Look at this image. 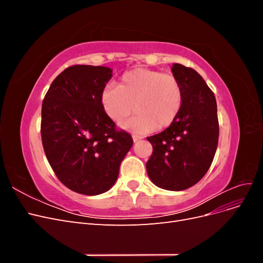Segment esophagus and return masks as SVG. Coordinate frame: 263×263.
Segmentation results:
<instances>
[{"label": "esophagus", "mask_w": 263, "mask_h": 263, "mask_svg": "<svg viewBox=\"0 0 263 263\" xmlns=\"http://www.w3.org/2000/svg\"><path fill=\"white\" fill-rule=\"evenodd\" d=\"M139 139H141V137L140 136H137V135H133V140L136 142V141H138Z\"/></svg>", "instance_id": "esophagus-1"}]
</instances>
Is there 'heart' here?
<instances>
[{
  "mask_svg": "<svg viewBox=\"0 0 263 263\" xmlns=\"http://www.w3.org/2000/svg\"><path fill=\"white\" fill-rule=\"evenodd\" d=\"M101 104L115 123H122L136 110L137 116L122 124L124 127H130L137 133L161 130L179 116L183 90L172 74L137 68L125 72L117 86H106L101 93Z\"/></svg>",
  "mask_w": 263,
  "mask_h": 263,
  "instance_id": "1",
  "label": "heart"
}]
</instances>
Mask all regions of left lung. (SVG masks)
Wrapping results in <instances>:
<instances>
[{
    "instance_id": "1",
    "label": "left lung",
    "mask_w": 263,
    "mask_h": 263,
    "mask_svg": "<svg viewBox=\"0 0 263 263\" xmlns=\"http://www.w3.org/2000/svg\"><path fill=\"white\" fill-rule=\"evenodd\" d=\"M171 70L181 83L183 105L168 128L147 137L154 150L146 168L157 186L183 191L209 171L218 144L219 125L216 99L204 79L180 63H174Z\"/></svg>"
}]
</instances>
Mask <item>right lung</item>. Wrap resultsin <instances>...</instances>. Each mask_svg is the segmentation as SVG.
Instances as JSON below:
<instances>
[{
	"mask_svg": "<svg viewBox=\"0 0 263 263\" xmlns=\"http://www.w3.org/2000/svg\"><path fill=\"white\" fill-rule=\"evenodd\" d=\"M112 72L107 67L71 66L54 79L43 101L46 157L62 184L84 195L104 193L114 185L134 142L101 104Z\"/></svg>",
	"mask_w": 263,
	"mask_h": 263,
	"instance_id": "1",
	"label": "right lung"
}]
</instances>
